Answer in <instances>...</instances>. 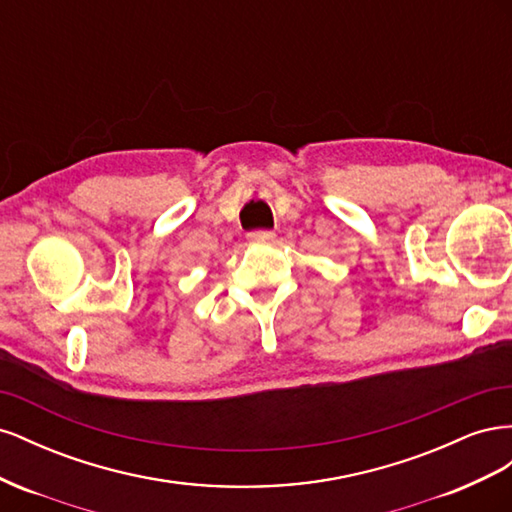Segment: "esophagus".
<instances>
[{"mask_svg":"<svg viewBox=\"0 0 512 512\" xmlns=\"http://www.w3.org/2000/svg\"><path fill=\"white\" fill-rule=\"evenodd\" d=\"M247 239L254 241V243H265V241H273L275 239V232L273 230H254L247 235Z\"/></svg>","mask_w":512,"mask_h":512,"instance_id":"obj_1","label":"esophagus"}]
</instances>
